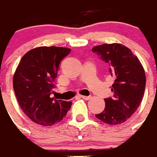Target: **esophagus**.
Returning <instances> with one entry per match:
<instances>
[{
  "label": "esophagus",
  "mask_w": 157,
  "mask_h": 157,
  "mask_svg": "<svg viewBox=\"0 0 157 157\" xmlns=\"http://www.w3.org/2000/svg\"><path fill=\"white\" fill-rule=\"evenodd\" d=\"M80 97L83 99V100H90V99L91 98V96H80Z\"/></svg>",
  "instance_id": "1"
}]
</instances>
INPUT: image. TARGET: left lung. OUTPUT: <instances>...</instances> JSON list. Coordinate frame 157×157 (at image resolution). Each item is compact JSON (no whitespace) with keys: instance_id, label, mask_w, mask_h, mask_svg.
I'll use <instances>...</instances> for the list:
<instances>
[{"instance_id":"8db88e82","label":"left lung","mask_w":157,"mask_h":157,"mask_svg":"<svg viewBox=\"0 0 157 157\" xmlns=\"http://www.w3.org/2000/svg\"><path fill=\"white\" fill-rule=\"evenodd\" d=\"M92 52L109 66L110 75L115 79L110 86L113 95L105 99V109L96 117L109 125L123 123L137 110L144 97V68L131 50L120 44L99 45Z\"/></svg>"}]
</instances>
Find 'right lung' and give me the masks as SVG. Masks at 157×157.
I'll return each instance as SVG.
<instances>
[{
    "instance_id": "add662e5",
    "label": "right lung",
    "mask_w": 157,
    "mask_h": 157,
    "mask_svg": "<svg viewBox=\"0 0 157 157\" xmlns=\"http://www.w3.org/2000/svg\"><path fill=\"white\" fill-rule=\"evenodd\" d=\"M71 49L61 47H39L21 59L13 75V86L20 107L34 122L52 126L66 116L71 101L50 97L56 87L61 61Z\"/></svg>"
}]
</instances>
